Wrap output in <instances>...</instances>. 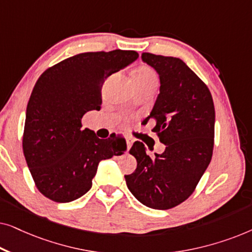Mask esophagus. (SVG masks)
<instances>
[{
	"label": "esophagus",
	"mask_w": 252,
	"mask_h": 252,
	"mask_svg": "<svg viewBox=\"0 0 252 252\" xmlns=\"http://www.w3.org/2000/svg\"><path fill=\"white\" fill-rule=\"evenodd\" d=\"M125 140H126V144H127V149H130V147H132L133 144V139L130 136H125Z\"/></svg>",
	"instance_id": "obj_1"
}]
</instances>
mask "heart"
<instances>
[{"instance_id": "1", "label": "heart", "mask_w": 252, "mask_h": 252, "mask_svg": "<svg viewBox=\"0 0 252 252\" xmlns=\"http://www.w3.org/2000/svg\"><path fill=\"white\" fill-rule=\"evenodd\" d=\"M148 81H157V75L151 67L142 66L136 71L135 73V82H148Z\"/></svg>"}]
</instances>
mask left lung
Instances as JSON below:
<instances>
[{
  "instance_id": "left-lung-1",
  "label": "left lung",
  "mask_w": 252,
  "mask_h": 252,
  "mask_svg": "<svg viewBox=\"0 0 252 252\" xmlns=\"http://www.w3.org/2000/svg\"><path fill=\"white\" fill-rule=\"evenodd\" d=\"M141 58L159 75V94L144 124L156 122L153 132L165 151L150 157L142 142H134L129 154L137 166L125 175L126 185L143 205L167 210L192 194L211 161L215 105L206 85L180 58L149 53Z\"/></svg>"
}]
</instances>
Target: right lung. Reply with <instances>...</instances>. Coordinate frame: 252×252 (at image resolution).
Returning <instances> with one entry per match:
<instances>
[{
    "label": "right lung",
    "instance_id": "add662e5",
    "mask_svg": "<svg viewBox=\"0 0 252 252\" xmlns=\"http://www.w3.org/2000/svg\"><path fill=\"white\" fill-rule=\"evenodd\" d=\"M133 50L82 53L37 79L26 109L23 150L36 188L57 203L81 197L92 188L99 161L126 151V143L101 140L81 129L86 112L101 109L104 80L134 61Z\"/></svg>",
    "mask_w": 252,
    "mask_h": 252
}]
</instances>
